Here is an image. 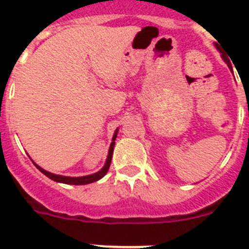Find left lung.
<instances>
[{
    "label": "left lung",
    "mask_w": 249,
    "mask_h": 249,
    "mask_svg": "<svg viewBox=\"0 0 249 249\" xmlns=\"http://www.w3.org/2000/svg\"><path fill=\"white\" fill-rule=\"evenodd\" d=\"M217 48H218V47H217ZM227 65H228V67H231V66H230V63H228V62H227Z\"/></svg>",
    "instance_id": "8db88e82"
}]
</instances>
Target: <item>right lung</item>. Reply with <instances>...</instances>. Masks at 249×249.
<instances>
[{"label":"right lung","mask_w":249,"mask_h":249,"mask_svg":"<svg viewBox=\"0 0 249 249\" xmlns=\"http://www.w3.org/2000/svg\"><path fill=\"white\" fill-rule=\"evenodd\" d=\"M117 132L118 129H116V132H114L113 135V138H112V143L111 146H109V151H108V156H107V160H106V163L105 166H103V168L101 169V171H98L97 173H93V175H89V176H83V177H66V176H59V175H53V173L51 172H47V171H45L43 168H41L39 166H37L36 163H35V166L37 167V168L41 171V172L43 173L45 176H47L48 178H51L52 181H56V182H59V183H66V184H89V183H92V182H96L98 181V179H101V178L103 177V176L107 173V171H108L109 166H111V160H112V155H113V147H114V140H116V137H117Z\"/></svg>","instance_id":"add662e5"}]
</instances>
